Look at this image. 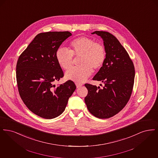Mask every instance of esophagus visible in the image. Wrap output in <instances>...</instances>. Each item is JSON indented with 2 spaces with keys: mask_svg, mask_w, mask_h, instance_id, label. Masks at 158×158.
<instances>
[{
  "mask_svg": "<svg viewBox=\"0 0 158 158\" xmlns=\"http://www.w3.org/2000/svg\"><path fill=\"white\" fill-rule=\"evenodd\" d=\"M76 87H77V88H79V87H81V86H82V84L76 83Z\"/></svg>",
  "mask_w": 158,
  "mask_h": 158,
  "instance_id": "obj_1",
  "label": "esophagus"
}]
</instances>
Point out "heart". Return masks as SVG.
Returning a JSON list of instances; mask_svg holds the SVG:
<instances>
[{"mask_svg":"<svg viewBox=\"0 0 158 158\" xmlns=\"http://www.w3.org/2000/svg\"><path fill=\"white\" fill-rule=\"evenodd\" d=\"M70 50L59 48L56 52L58 64L64 70H69L74 63V57L79 58L78 68H73L66 73V79L82 83L92 74L93 70L102 67L106 60V50L102 44L87 37H79L69 43Z\"/></svg>","mask_w":158,"mask_h":158,"instance_id":"obj_1","label":"heart"}]
</instances>
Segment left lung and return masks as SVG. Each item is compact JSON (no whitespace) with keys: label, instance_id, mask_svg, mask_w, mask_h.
Returning a JSON list of instances; mask_svg holds the SVG:
<instances>
[{"label":"left lung","instance_id":"1","mask_svg":"<svg viewBox=\"0 0 158 158\" xmlns=\"http://www.w3.org/2000/svg\"><path fill=\"white\" fill-rule=\"evenodd\" d=\"M92 34L102 38L106 54L104 65L92 79L105 85L101 89L85 83L88 93L85 102L93 115L109 118L123 110L130 99L135 82V66L126 49L113 34L98 31Z\"/></svg>","mask_w":158,"mask_h":158}]
</instances>
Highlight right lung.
I'll return each mask as SVG.
<instances>
[{
	"mask_svg": "<svg viewBox=\"0 0 158 158\" xmlns=\"http://www.w3.org/2000/svg\"><path fill=\"white\" fill-rule=\"evenodd\" d=\"M70 35L69 31L38 34L17 61L16 77L19 95L31 112L45 119L60 115L76 88L70 80L54 85L64 76L56 52Z\"/></svg>",
	"mask_w": 158,
	"mask_h": 158,
	"instance_id": "1",
	"label": "right lung"
}]
</instances>
